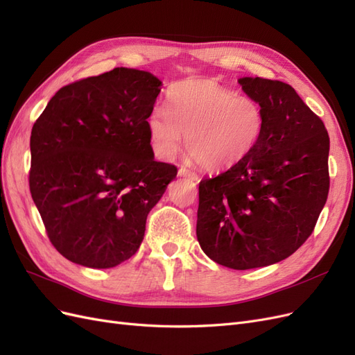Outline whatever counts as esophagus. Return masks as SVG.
<instances>
[{"label":"esophagus","mask_w":355,"mask_h":355,"mask_svg":"<svg viewBox=\"0 0 355 355\" xmlns=\"http://www.w3.org/2000/svg\"><path fill=\"white\" fill-rule=\"evenodd\" d=\"M179 176H184V178H188V179H191V180H194V182H198V175L196 173V171H192V170H189V168H187V167H184L182 166L180 168H179Z\"/></svg>","instance_id":"1"}]
</instances>
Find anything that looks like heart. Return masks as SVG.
<instances>
[{
  "label": "heart",
  "instance_id": "heart-1",
  "mask_svg": "<svg viewBox=\"0 0 355 355\" xmlns=\"http://www.w3.org/2000/svg\"><path fill=\"white\" fill-rule=\"evenodd\" d=\"M146 125L158 157L175 158L187 137V149L197 164L225 170L241 163L259 144L265 111L256 99L237 96L216 81L187 80L171 85L166 110H154Z\"/></svg>",
  "mask_w": 355,
  "mask_h": 355
}]
</instances>
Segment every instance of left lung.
Wrapping results in <instances>:
<instances>
[{"label": "left lung", "instance_id": "1", "mask_svg": "<svg viewBox=\"0 0 355 355\" xmlns=\"http://www.w3.org/2000/svg\"><path fill=\"white\" fill-rule=\"evenodd\" d=\"M265 111L259 144L241 163L198 187L197 239L232 270L280 262L313 234L329 196L330 139L292 85L240 78Z\"/></svg>", "mask_w": 355, "mask_h": 355}]
</instances>
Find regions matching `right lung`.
<instances>
[{
  "label": "right lung",
  "instance_id": "obj_1",
  "mask_svg": "<svg viewBox=\"0 0 355 355\" xmlns=\"http://www.w3.org/2000/svg\"><path fill=\"white\" fill-rule=\"evenodd\" d=\"M161 81L115 68L62 87L31 132L29 189L68 261L112 268L141 245L148 213L178 175L148 136Z\"/></svg>",
  "mask_w": 355,
  "mask_h": 355
}]
</instances>
